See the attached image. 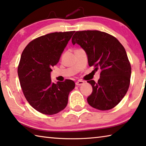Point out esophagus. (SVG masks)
I'll return each mask as SVG.
<instances>
[{
  "label": "esophagus",
  "instance_id": "34e87169",
  "mask_svg": "<svg viewBox=\"0 0 146 146\" xmlns=\"http://www.w3.org/2000/svg\"><path fill=\"white\" fill-rule=\"evenodd\" d=\"M84 82L82 81V80H78L76 82V85L78 86H82V85H84Z\"/></svg>",
  "mask_w": 146,
  "mask_h": 146
}]
</instances>
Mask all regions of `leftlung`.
<instances>
[{"label":"left lung","instance_id":"obj_1","mask_svg":"<svg viewBox=\"0 0 146 146\" xmlns=\"http://www.w3.org/2000/svg\"><path fill=\"white\" fill-rule=\"evenodd\" d=\"M71 41L86 52L89 66L101 70L98 82L87 81L92 87L87 98L89 105L102 110L115 107L125 96L130 82L131 65L123 46L115 37L99 31H77Z\"/></svg>","mask_w":146,"mask_h":146}]
</instances>
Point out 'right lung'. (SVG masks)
<instances>
[{"mask_svg": "<svg viewBox=\"0 0 146 146\" xmlns=\"http://www.w3.org/2000/svg\"><path fill=\"white\" fill-rule=\"evenodd\" d=\"M75 31L54 33L30 42L21 55L18 75L26 100L34 109L53 115L64 109L70 92L75 88L71 80L54 83L52 67L60 56Z\"/></svg>", "mask_w": 146, "mask_h": 146, "instance_id": "right-lung-1", "label": "right lung"}]
</instances>
